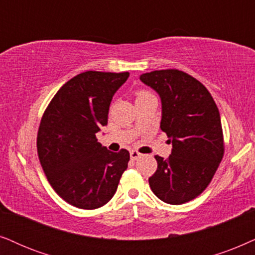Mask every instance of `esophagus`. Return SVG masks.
I'll use <instances>...</instances> for the list:
<instances>
[{
  "label": "esophagus",
  "instance_id": "obj_1",
  "mask_svg": "<svg viewBox=\"0 0 255 255\" xmlns=\"http://www.w3.org/2000/svg\"><path fill=\"white\" fill-rule=\"evenodd\" d=\"M141 157V154L136 150H131L130 151V158L133 159V161H136V159H138Z\"/></svg>",
  "mask_w": 255,
  "mask_h": 255
}]
</instances>
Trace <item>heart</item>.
Masks as SVG:
<instances>
[{
  "instance_id": "obj_1",
  "label": "heart",
  "mask_w": 255,
  "mask_h": 255,
  "mask_svg": "<svg viewBox=\"0 0 255 255\" xmlns=\"http://www.w3.org/2000/svg\"><path fill=\"white\" fill-rule=\"evenodd\" d=\"M136 99H138V98H142V97H145V96H148V94H151V93H149L148 91H144V90H140V91H137L136 93Z\"/></svg>"
}]
</instances>
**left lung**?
I'll return each instance as SVG.
<instances>
[{
  "instance_id": "8db88e82",
  "label": "left lung",
  "mask_w": 255,
  "mask_h": 255,
  "mask_svg": "<svg viewBox=\"0 0 255 255\" xmlns=\"http://www.w3.org/2000/svg\"><path fill=\"white\" fill-rule=\"evenodd\" d=\"M140 79L161 97V129L172 144L168 158L155 156L157 170L149 185L164 203L184 204L208 188L223 159L218 107L208 88L183 71H152Z\"/></svg>"
}]
</instances>
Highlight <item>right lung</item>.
Returning a JSON list of instances; mask_svg holds the SVG:
<instances>
[{
	"instance_id": "add662e5",
	"label": "right lung",
	"mask_w": 255,
	"mask_h": 255,
	"mask_svg": "<svg viewBox=\"0 0 255 255\" xmlns=\"http://www.w3.org/2000/svg\"><path fill=\"white\" fill-rule=\"evenodd\" d=\"M129 73L87 71L54 94L37 134L40 165L50 185L76 208L94 210L117 191L128 167L129 151H110L97 138L107 125L114 93Z\"/></svg>"
}]
</instances>
